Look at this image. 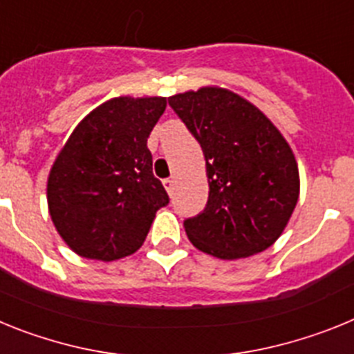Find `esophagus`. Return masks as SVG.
Masks as SVG:
<instances>
[{
	"instance_id": "esophagus-1",
	"label": "esophagus",
	"mask_w": 354,
	"mask_h": 354,
	"mask_svg": "<svg viewBox=\"0 0 354 354\" xmlns=\"http://www.w3.org/2000/svg\"><path fill=\"white\" fill-rule=\"evenodd\" d=\"M162 186H165V189H167V192L171 195V193H174V189H175V180L171 179V177H170V179H165V180H162Z\"/></svg>"
}]
</instances>
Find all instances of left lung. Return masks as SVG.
<instances>
[{
    "instance_id": "obj_1",
    "label": "left lung",
    "mask_w": 354,
    "mask_h": 354,
    "mask_svg": "<svg viewBox=\"0 0 354 354\" xmlns=\"http://www.w3.org/2000/svg\"><path fill=\"white\" fill-rule=\"evenodd\" d=\"M168 104L205 156L207 204L184 220L193 246L227 261L270 248L299 195L298 165L280 131L223 88L177 93Z\"/></svg>"
}]
</instances>
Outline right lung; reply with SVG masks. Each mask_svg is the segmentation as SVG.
I'll return each instance as SVG.
<instances>
[{
  "mask_svg": "<svg viewBox=\"0 0 354 354\" xmlns=\"http://www.w3.org/2000/svg\"><path fill=\"white\" fill-rule=\"evenodd\" d=\"M165 108V97L111 99L81 120L56 158L49 212L81 257L109 262L134 253L156 211L170 202L147 149Z\"/></svg>",
  "mask_w": 354,
  "mask_h": 354,
  "instance_id": "1",
  "label": "right lung"
}]
</instances>
